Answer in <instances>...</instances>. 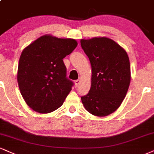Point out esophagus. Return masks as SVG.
I'll use <instances>...</instances> for the list:
<instances>
[{
	"label": "esophagus",
	"instance_id": "1",
	"mask_svg": "<svg viewBox=\"0 0 154 154\" xmlns=\"http://www.w3.org/2000/svg\"><path fill=\"white\" fill-rule=\"evenodd\" d=\"M79 82H80V79H77V80H75V86L76 87L78 86V85H79Z\"/></svg>",
	"mask_w": 154,
	"mask_h": 154
}]
</instances>
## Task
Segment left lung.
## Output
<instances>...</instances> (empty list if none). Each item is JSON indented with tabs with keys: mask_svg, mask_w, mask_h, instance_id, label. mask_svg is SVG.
I'll return each instance as SVG.
<instances>
[{
	"mask_svg": "<svg viewBox=\"0 0 154 154\" xmlns=\"http://www.w3.org/2000/svg\"><path fill=\"white\" fill-rule=\"evenodd\" d=\"M81 47L92 66L91 88L81 97L85 108L99 117L114 112L125 98L131 82L125 50L107 37L81 39Z\"/></svg>",
	"mask_w": 154,
	"mask_h": 154,
	"instance_id": "1",
	"label": "left lung"
}]
</instances>
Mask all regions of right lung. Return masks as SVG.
Returning <instances> with one entry per match:
<instances>
[{"label": "right lung", "mask_w": 154, "mask_h": 154, "mask_svg": "<svg viewBox=\"0 0 154 154\" xmlns=\"http://www.w3.org/2000/svg\"><path fill=\"white\" fill-rule=\"evenodd\" d=\"M77 46L73 38L44 35L23 50L17 80L22 97L32 110L49 113L62 106L73 86L63 59Z\"/></svg>", "instance_id": "1"}]
</instances>
